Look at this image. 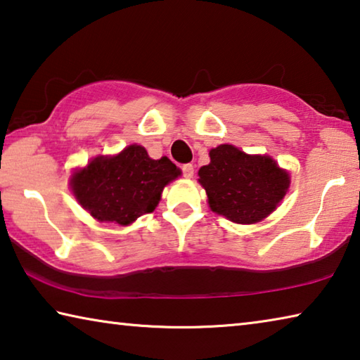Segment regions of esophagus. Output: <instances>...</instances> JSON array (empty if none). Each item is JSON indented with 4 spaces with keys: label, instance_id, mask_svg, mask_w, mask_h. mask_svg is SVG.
Wrapping results in <instances>:
<instances>
[{
    "label": "esophagus",
    "instance_id": "esophagus-1",
    "mask_svg": "<svg viewBox=\"0 0 360 360\" xmlns=\"http://www.w3.org/2000/svg\"><path fill=\"white\" fill-rule=\"evenodd\" d=\"M182 174H184V178H187V179L193 178V165H192V163H186V165H182Z\"/></svg>",
    "mask_w": 360,
    "mask_h": 360
}]
</instances>
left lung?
I'll return each instance as SVG.
<instances>
[{"mask_svg": "<svg viewBox=\"0 0 360 360\" xmlns=\"http://www.w3.org/2000/svg\"><path fill=\"white\" fill-rule=\"evenodd\" d=\"M210 165L198 169V182L210 208L235 224H255L276 210L290 176L268 155H249L231 144L210 150Z\"/></svg>", "mask_w": 360, "mask_h": 360, "instance_id": "left-lung-1", "label": "left lung"}]
</instances>
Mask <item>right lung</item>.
<instances>
[{
    "label": "right lung",
    "instance_id": "1",
    "mask_svg": "<svg viewBox=\"0 0 360 360\" xmlns=\"http://www.w3.org/2000/svg\"><path fill=\"white\" fill-rule=\"evenodd\" d=\"M179 174L168 157L154 160L143 146L131 144L117 155L92 158L72 173L70 186L96 221L130 225L155 210L163 188Z\"/></svg>",
    "mask_w": 360,
    "mask_h": 360
}]
</instances>
